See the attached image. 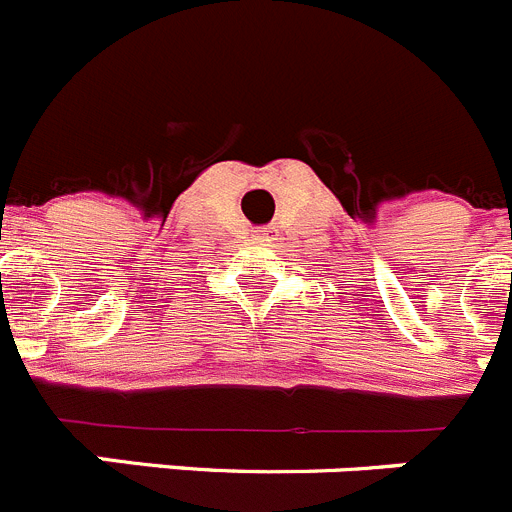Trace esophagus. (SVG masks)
Returning a JSON list of instances; mask_svg holds the SVG:
<instances>
[{"instance_id":"1","label":"esophagus","mask_w":512,"mask_h":512,"mask_svg":"<svg viewBox=\"0 0 512 512\" xmlns=\"http://www.w3.org/2000/svg\"><path fill=\"white\" fill-rule=\"evenodd\" d=\"M274 235H277V230L271 228V225H264V228L256 230V238H259V241H274Z\"/></svg>"}]
</instances>
